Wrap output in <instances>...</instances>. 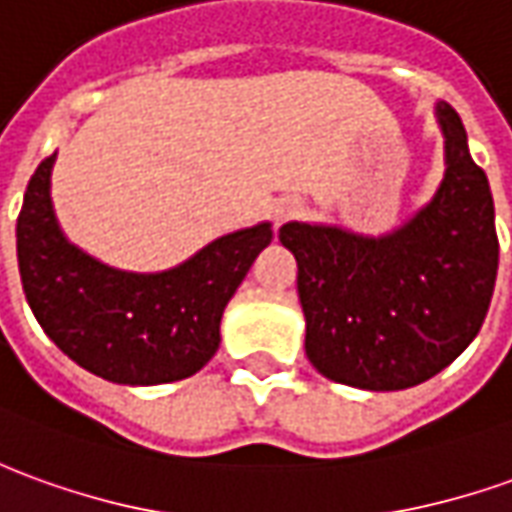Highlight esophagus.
Wrapping results in <instances>:
<instances>
[{
	"label": "esophagus",
	"mask_w": 512,
	"mask_h": 512,
	"mask_svg": "<svg viewBox=\"0 0 512 512\" xmlns=\"http://www.w3.org/2000/svg\"><path fill=\"white\" fill-rule=\"evenodd\" d=\"M302 213H305V205H302V199H296V196H285V199H280V202L274 205V221H277V224L299 219Z\"/></svg>",
	"instance_id": "esophagus-1"
}]
</instances>
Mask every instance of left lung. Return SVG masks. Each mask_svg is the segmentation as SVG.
<instances>
[{"label":"left lung","mask_w":512,"mask_h":512,"mask_svg":"<svg viewBox=\"0 0 512 512\" xmlns=\"http://www.w3.org/2000/svg\"><path fill=\"white\" fill-rule=\"evenodd\" d=\"M446 177L402 230L360 238L338 227L285 224L305 310V352L327 380L402 391L435 377L477 338L493 296L499 238L485 171L463 121L438 105Z\"/></svg>","instance_id":"1"}]
</instances>
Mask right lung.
Here are the masks:
<instances>
[{"label":"right lung","instance_id":"right-lung-1","mask_svg":"<svg viewBox=\"0 0 512 512\" xmlns=\"http://www.w3.org/2000/svg\"><path fill=\"white\" fill-rule=\"evenodd\" d=\"M55 155L30 177L16 221L21 285L38 324L102 380L160 385L196 374L216 355L221 313L271 244V227L224 235L163 274L116 271L82 255L57 227L49 199Z\"/></svg>","mask_w":512,"mask_h":512}]
</instances>
